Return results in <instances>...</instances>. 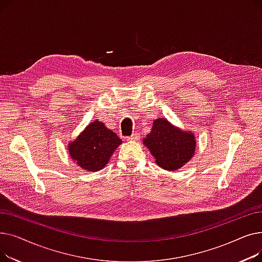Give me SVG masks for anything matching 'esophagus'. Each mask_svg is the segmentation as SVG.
Wrapping results in <instances>:
<instances>
[{
  "mask_svg": "<svg viewBox=\"0 0 262 262\" xmlns=\"http://www.w3.org/2000/svg\"><path fill=\"white\" fill-rule=\"evenodd\" d=\"M128 141H137L139 140V135L138 134H133L130 137H127Z\"/></svg>",
  "mask_w": 262,
  "mask_h": 262,
  "instance_id": "1",
  "label": "esophagus"
}]
</instances>
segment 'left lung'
Returning <instances> with one entry per match:
<instances>
[{
    "mask_svg": "<svg viewBox=\"0 0 262 262\" xmlns=\"http://www.w3.org/2000/svg\"><path fill=\"white\" fill-rule=\"evenodd\" d=\"M143 143L159 167L169 171L182 168L194 155L196 141L191 132L182 130L163 118L156 119Z\"/></svg>",
    "mask_w": 262,
    "mask_h": 262,
    "instance_id": "obj_1",
    "label": "left lung"
}]
</instances>
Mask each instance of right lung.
<instances>
[{
  "instance_id": "add662e5",
  "label": "right lung",
  "mask_w": 262,
  "mask_h": 262,
  "mask_svg": "<svg viewBox=\"0 0 262 262\" xmlns=\"http://www.w3.org/2000/svg\"><path fill=\"white\" fill-rule=\"evenodd\" d=\"M122 140L105 124L93 121L77 138L69 143V154L77 166L88 172L102 170Z\"/></svg>"
}]
</instances>
